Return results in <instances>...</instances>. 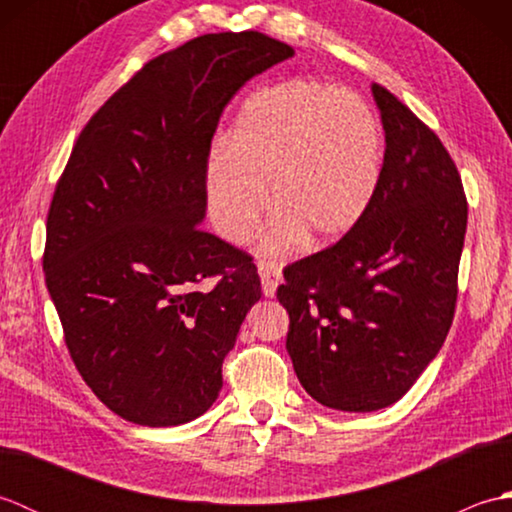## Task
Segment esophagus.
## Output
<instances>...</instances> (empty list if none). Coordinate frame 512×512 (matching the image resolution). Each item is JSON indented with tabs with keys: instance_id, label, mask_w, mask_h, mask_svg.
Wrapping results in <instances>:
<instances>
[{
	"instance_id": "esophagus-1",
	"label": "esophagus",
	"mask_w": 512,
	"mask_h": 512,
	"mask_svg": "<svg viewBox=\"0 0 512 512\" xmlns=\"http://www.w3.org/2000/svg\"><path fill=\"white\" fill-rule=\"evenodd\" d=\"M257 273L262 277V290L266 297H275L277 286L281 281V268L275 262H266V259H259L257 262Z\"/></svg>"
}]
</instances>
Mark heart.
<instances>
[{
    "mask_svg": "<svg viewBox=\"0 0 512 512\" xmlns=\"http://www.w3.org/2000/svg\"><path fill=\"white\" fill-rule=\"evenodd\" d=\"M383 176V132L361 96L310 79L259 88L244 101L224 151L206 165L211 220L228 242H244L268 195L275 215L264 250L306 239L328 244L350 233L372 206Z\"/></svg>",
    "mask_w": 512,
    "mask_h": 512,
    "instance_id": "b5f03b06",
    "label": "heart"
}]
</instances>
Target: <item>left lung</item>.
<instances>
[{
	"mask_svg": "<svg viewBox=\"0 0 512 512\" xmlns=\"http://www.w3.org/2000/svg\"><path fill=\"white\" fill-rule=\"evenodd\" d=\"M372 92L387 143L376 198L339 242L286 266L277 288L299 383L341 411L394 405L440 352L469 215L436 132L383 85Z\"/></svg>",
	"mask_w": 512,
	"mask_h": 512,
	"instance_id": "obj_1",
	"label": "left lung"
}]
</instances>
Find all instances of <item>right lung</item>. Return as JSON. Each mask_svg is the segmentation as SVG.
Returning a JSON list of instances; mask_svg holds the SVG:
<instances>
[{
  "mask_svg": "<svg viewBox=\"0 0 512 512\" xmlns=\"http://www.w3.org/2000/svg\"><path fill=\"white\" fill-rule=\"evenodd\" d=\"M292 52L257 30L195 37L147 61L72 147L46 286L79 374L129 422L176 427L220 394L262 284L253 257L200 228L211 140L235 92Z\"/></svg>",
  "mask_w": 512,
  "mask_h": 512,
  "instance_id": "right-lung-1",
  "label": "right lung"
}]
</instances>
